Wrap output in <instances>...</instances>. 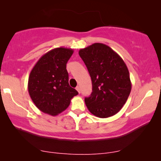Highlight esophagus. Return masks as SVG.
<instances>
[{"instance_id": "obj_1", "label": "esophagus", "mask_w": 161, "mask_h": 161, "mask_svg": "<svg viewBox=\"0 0 161 161\" xmlns=\"http://www.w3.org/2000/svg\"><path fill=\"white\" fill-rule=\"evenodd\" d=\"M75 89L77 90V92H78L79 93H80V87H79V86H77L76 88H75Z\"/></svg>"}]
</instances>
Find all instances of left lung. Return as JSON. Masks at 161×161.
Segmentation results:
<instances>
[{
  "mask_svg": "<svg viewBox=\"0 0 161 161\" xmlns=\"http://www.w3.org/2000/svg\"><path fill=\"white\" fill-rule=\"evenodd\" d=\"M79 54L92 79V92L85 98L88 110L100 118L115 115L125 104L132 88L125 62L114 50L101 43L80 49Z\"/></svg>",
  "mask_w": 161,
  "mask_h": 161,
  "instance_id": "8db88e82",
  "label": "left lung"
}]
</instances>
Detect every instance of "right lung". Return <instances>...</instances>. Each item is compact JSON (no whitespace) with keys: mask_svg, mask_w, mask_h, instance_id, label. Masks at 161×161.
Listing matches in <instances>:
<instances>
[{"mask_svg":"<svg viewBox=\"0 0 161 161\" xmlns=\"http://www.w3.org/2000/svg\"><path fill=\"white\" fill-rule=\"evenodd\" d=\"M73 49L57 47L44 54L32 68L28 90L41 111L56 116L69 107L78 92L69 85L66 64Z\"/></svg>","mask_w":161,"mask_h":161,"instance_id":"add662e5","label":"right lung"}]
</instances>
